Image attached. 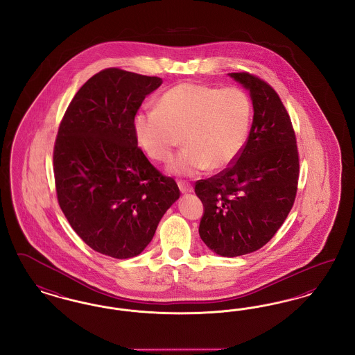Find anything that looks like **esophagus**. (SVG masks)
<instances>
[{
	"label": "esophagus",
	"mask_w": 355,
	"mask_h": 355,
	"mask_svg": "<svg viewBox=\"0 0 355 355\" xmlns=\"http://www.w3.org/2000/svg\"><path fill=\"white\" fill-rule=\"evenodd\" d=\"M178 184V187H180V190H181V193H191L193 191V186L191 184H189V182H186V181H178L177 182Z\"/></svg>",
	"instance_id": "34e87169"
}]
</instances>
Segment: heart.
<instances>
[{
    "label": "heart",
    "mask_w": 355,
    "mask_h": 355,
    "mask_svg": "<svg viewBox=\"0 0 355 355\" xmlns=\"http://www.w3.org/2000/svg\"><path fill=\"white\" fill-rule=\"evenodd\" d=\"M252 114V101L239 87L184 83L165 92L157 109L138 112L133 128L137 142L155 161H166L182 135L186 146L170 161L169 170L191 175L209 166L226 169L236 161Z\"/></svg>",
    "instance_id": "obj_1"
}]
</instances>
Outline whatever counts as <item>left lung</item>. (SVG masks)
Wrapping results in <instances>:
<instances>
[{
  "label": "left lung",
  "instance_id": "obj_1",
  "mask_svg": "<svg viewBox=\"0 0 355 355\" xmlns=\"http://www.w3.org/2000/svg\"><path fill=\"white\" fill-rule=\"evenodd\" d=\"M229 76L250 92V135L229 168L197 181L194 190L203 203L198 232L205 245L222 257H238L266 245L286 220L297 196L300 157L277 92L248 71Z\"/></svg>",
  "mask_w": 355,
  "mask_h": 355
}]
</instances>
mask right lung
Wrapping results in <instances>:
<instances>
[{
  "label": "right lung",
  "instance_id": "add662e5",
  "mask_svg": "<svg viewBox=\"0 0 355 355\" xmlns=\"http://www.w3.org/2000/svg\"><path fill=\"white\" fill-rule=\"evenodd\" d=\"M161 84L159 77L103 69L69 103L54 144L61 210L87 246L117 259L142 253L181 196L138 148L133 128L145 97Z\"/></svg>",
  "mask_w": 355,
  "mask_h": 355
}]
</instances>
